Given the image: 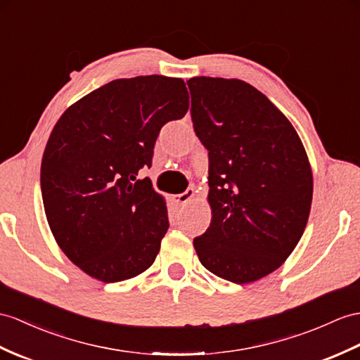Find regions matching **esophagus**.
Segmentation results:
<instances>
[{
    "instance_id": "obj_1",
    "label": "esophagus",
    "mask_w": 360,
    "mask_h": 360,
    "mask_svg": "<svg viewBox=\"0 0 360 360\" xmlns=\"http://www.w3.org/2000/svg\"><path fill=\"white\" fill-rule=\"evenodd\" d=\"M192 197H194V189L188 188L185 192H181V194L174 195L172 200H174V203H177V205H185V203H188V201H189Z\"/></svg>"
}]
</instances>
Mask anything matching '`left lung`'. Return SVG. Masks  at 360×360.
I'll return each instance as SVG.
<instances>
[{"label":"left lung","mask_w":360,"mask_h":360,"mask_svg":"<svg viewBox=\"0 0 360 360\" xmlns=\"http://www.w3.org/2000/svg\"><path fill=\"white\" fill-rule=\"evenodd\" d=\"M191 117L209 155L212 220L194 238L201 264L235 284L276 270L309 220L313 175L284 114L240 79L192 77Z\"/></svg>","instance_id":"1"}]
</instances>
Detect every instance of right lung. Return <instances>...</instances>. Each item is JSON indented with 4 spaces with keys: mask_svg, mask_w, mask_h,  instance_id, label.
I'll list each match as a JSON object with an SVG mask.
<instances>
[{
    "mask_svg": "<svg viewBox=\"0 0 360 360\" xmlns=\"http://www.w3.org/2000/svg\"><path fill=\"white\" fill-rule=\"evenodd\" d=\"M189 108L183 79H116L84 96L56 122L41 163L44 210L70 261L103 283L150 267L169 227L150 179L155 140Z\"/></svg>",
    "mask_w": 360,
    "mask_h": 360,
    "instance_id": "obj_1",
    "label": "right lung"
}]
</instances>
